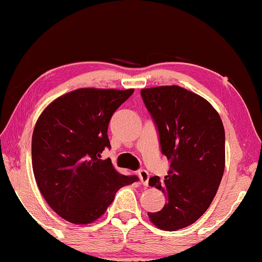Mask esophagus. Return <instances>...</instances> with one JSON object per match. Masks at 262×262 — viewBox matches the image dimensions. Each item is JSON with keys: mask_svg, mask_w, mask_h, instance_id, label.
<instances>
[{"mask_svg": "<svg viewBox=\"0 0 262 262\" xmlns=\"http://www.w3.org/2000/svg\"><path fill=\"white\" fill-rule=\"evenodd\" d=\"M138 177H140V180L142 182L143 186H148V179H149V174L146 170H138L137 172Z\"/></svg>", "mask_w": 262, "mask_h": 262, "instance_id": "esophagus-1", "label": "esophagus"}]
</instances>
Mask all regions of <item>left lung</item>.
<instances>
[{"label": "left lung", "instance_id": "8db88e82", "mask_svg": "<svg viewBox=\"0 0 262 262\" xmlns=\"http://www.w3.org/2000/svg\"><path fill=\"white\" fill-rule=\"evenodd\" d=\"M141 96L159 133L168 176L149 178L148 185L166 196L164 207L147 213L164 231L194 223L213 202L225 168V132L207 100L178 85L142 89Z\"/></svg>", "mask_w": 262, "mask_h": 262}]
</instances>
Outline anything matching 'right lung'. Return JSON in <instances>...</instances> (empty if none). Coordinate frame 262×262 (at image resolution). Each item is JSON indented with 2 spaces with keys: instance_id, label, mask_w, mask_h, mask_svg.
<instances>
[{
  "instance_id": "add662e5",
  "label": "right lung",
  "mask_w": 262,
  "mask_h": 262,
  "mask_svg": "<svg viewBox=\"0 0 262 262\" xmlns=\"http://www.w3.org/2000/svg\"><path fill=\"white\" fill-rule=\"evenodd\" d=\"M134 89H79L42 111L32 134V169L39 190L55 213L74 224L104 214L121 187L138 181L117 172L110 159L108 126Z\"/></svg>"
}]
</instances>
